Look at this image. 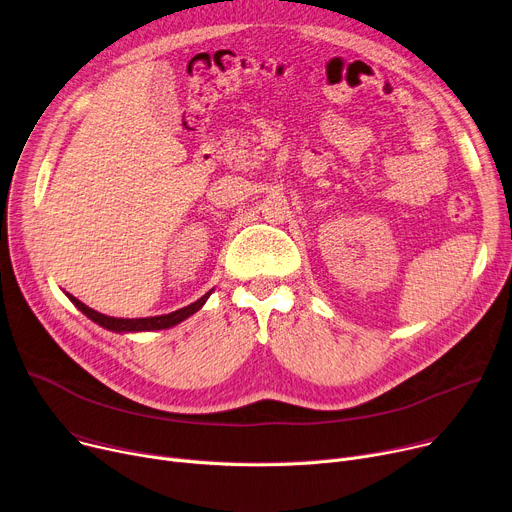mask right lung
Returning a JSON list of instances; mask_svg holds the SVG:
<instances>
[{"instance_id": "obj_1", "label": "right lung", "mask_w": 512, "mask_h": 512, "mask_svg": "<svg viewBox=\"0 0 512 512\" xmlns=\"http://www.w3.org/2000/svg\"><path fill=\"white\" fill-rule=\"evenodd\" d=\"M212 290L208 294H203L199 300L191 302L189 306H183V309L175 311V313H168V315H158V317H144V319H117V317H107L102 315L94 309H90V306H86L84 302H80L76 296L67 294V298H70L78 309L90 319L94 321L96 325L105 327L109 331H115V333H140V331H158V329H168V327H175L179 325L181 321L189 319L193 313H197L203 304H206V300L210 298Z\"/></svg>"}]
</instances>
